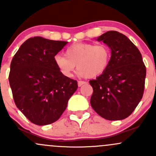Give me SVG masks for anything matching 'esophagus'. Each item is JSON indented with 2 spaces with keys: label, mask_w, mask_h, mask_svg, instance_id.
Wrapping results in <instances>:
<instances>
[{
  "label": "esophagus",
  "mask_w": 156,
  "mask_h": 156,
  "mask_svg": "<svg viewBox=\"0 0 156 156\" xmlns=\"http://www.w3.org/2000/svg\"><path fill=\"white\" fill-rule=\"evenodd\" d=\"M87 82H85V81H79L78 82V87H81L82 86V85H83V84H85V83H86Z\"/></svg>",
  "instance_id": "34e87169"
}]
</instances>
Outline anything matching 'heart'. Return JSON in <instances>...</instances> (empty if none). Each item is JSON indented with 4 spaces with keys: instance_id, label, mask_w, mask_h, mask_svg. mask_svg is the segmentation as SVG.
Wrapping results in <instances>:
<instances>
[{
    "instance_id": "1",
    "label": "heart",
    "mask_w": 156,
    "mask_h": 156,
    "mask_svg": "<svg viewBox=\"0 0 156 156\" xmlns=\"http://www.w3.org/2000/svg\"><path fill=\"white\" fill-rule=\"evenodd\" d=\"M111 51L105 44L79 42L66 49L65 56L57 55L55 64L63 76L69 78L75 71L82 77L94 78L105 72L111 62Z\"/></svg>"
}]
</instances>
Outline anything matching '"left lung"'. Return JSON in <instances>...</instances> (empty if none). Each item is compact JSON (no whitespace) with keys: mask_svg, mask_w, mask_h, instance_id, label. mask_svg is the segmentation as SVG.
<instances>
[{"mask_svg":"<svg viewBox=\"0 0 156 156\" xmlns=\"http://www.w3.org/2000/svg\"><path fill=\"white\" fill-rule=\"evenodd\" d=\"M111 50V62L104 73L90 84V105L101 117L121 120L131 115L144 94L146 66L138 48L121 33L110 30L97 38Z\"/></svg>","mask_w":156,"mask_h":156,"instance_id":"1","label":"left lung"}]
</instances>
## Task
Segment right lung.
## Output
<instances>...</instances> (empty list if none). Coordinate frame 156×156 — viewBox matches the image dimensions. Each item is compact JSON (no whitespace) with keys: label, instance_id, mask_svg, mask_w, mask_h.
Here are the masks:
<instances>
[{"label":"right lung","instance_id":"obj_1","mask_svg":"<svg viewBox=\"0 0 156 156\" xmlns=\"http://www.w3.org/2000/svg\"><path fill=\"white\" fill-rule=\"evenodd\" d=\"M68 42L35 37L25 41L13 57L9 81L16 107L33 123L57 121L78 88L63 76L54 58Z\"/></svg>","mask_w":156,"mask_h":156}]
</instances>
